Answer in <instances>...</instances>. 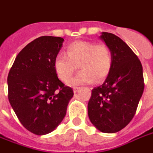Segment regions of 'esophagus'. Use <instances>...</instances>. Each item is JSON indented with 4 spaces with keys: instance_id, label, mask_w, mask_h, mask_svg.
<instances>
[{
    "instance_id": "34e87169",
    "label": "esophagus",
    "mask_w": 153,
    "mask_h": 153,
    "mask_svg": "<svg viewBox=\"0 0 153 153\" xmlns=\"http://www.w3.org/2000/svg\"><path fill=\"white\" fill-rule=\"evenodd\" d=\"M79 89V87H74V93H76L77 91H78Z\"/></svg>"
}]
</instances>
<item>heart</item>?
<instances>
[{
	"instance_id": "1",
	"label": "heart",
	"mask_w": 153,
	"mask_h": 153,
	"mask_svg": "<svg viewBox=\"0 0 153 153\" xmlns=\"http://www.w3.org/2000/svg\"><path fill=\"white\" fill-rule=\"evenodd\" d=\"M113 58L108 46L89 41H76L70 43L66 55L59 53L54 60V70L64 83L69 82L78 69L81 71L71 80L72 85L97 83L107 78L112 68Z\"/></svg>"
}]
</instances>
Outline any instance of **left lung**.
Listing matches in <instances>:
<instances>
[{"mask_svg":"<svg viewBox=\"0 0 153 153\" xmlns=\"http://www.w3.org/2000/svg\"><path fill=\"white\" fill-rule=\"evenodd\" d=\"M100 38L111 51L112 68L104 83L92 90L88 114L98 130L116 133L135 115L144 89L143 66L131 48L119 37L103 32Z\"/></svg>","mask_w":153,"mask_h":153,"instance_id":"1","label":"left lung"}]
</instances>
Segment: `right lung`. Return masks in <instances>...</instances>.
I'll list each match as a JSON object with an SVG mask.
<instances>
[{
    "label": "right lung",
    "mask_w": 153,
    "mask_h": 153,
    "mask_svg": "<svg viewBox=\"0 0 153 153\" xmlns=\"http://www.w3.org/2000/svg\"><path fill=\"white\" fill-rule=\"evenodd\" d=\"M63 42L60 37L36 38L20 51L9 72V102L20 123L34 134H49L60 125L74 95L54 70Z\"/></svg>",
    "instance_id": "right-lung-1"
}]
</instances>
